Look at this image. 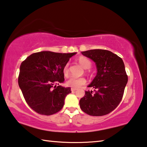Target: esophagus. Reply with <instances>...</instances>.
<instances>
[{
  "label": "esophagus",
  "instance_id": "1",
  "mask_svg": "<svg viewBox=\"0 0 147 147\" xmlns=\"http://www.w3.org/2000/svg\"><path fill=\"white\" fill-rule=\"evenodd\" d=\"M77 90V89H75V88H71V92H74V91H76Z\"/></svg>",
  "mask_w": 147,
  "mask_h": 147
}]
</instances>
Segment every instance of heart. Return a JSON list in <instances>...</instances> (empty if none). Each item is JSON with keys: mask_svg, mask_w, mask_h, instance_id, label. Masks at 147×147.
<instances>
[{"mask_svg": "<svg viewBox=\"0 0 147 147\" xmlns=\"http://www.w3.org/2000/svg\"><path fill=\"white\" fill-rule=\"evenodd\" d=\"M79 62L84 68H89L91 66V61H90L88 58L81 56L79 58ZM64 75H67L68 74V64H66L64 67ZM86 83V80L83 77H75V76H71L68 80L66 81V85L68 87H71L72 88H77L80 87L81 85L85 84Z\"/></svg>", "mask_w": 147, "mask_h": 147, "instance_id": "obj_1", "label": "heart"}]
</instances>
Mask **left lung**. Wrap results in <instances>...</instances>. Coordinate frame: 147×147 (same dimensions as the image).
Segmentation results:
<instances>
[{"label": "left lung", "instance_id": "obj_1", "mask_svg": "<svg viewBox=\"0 0 147 147\" xmlns=\"http://www.w3.org/2000/svg\"><path fill=\"white\" fill-rule=\"evenodd\" d=\"M94 61L97 73L88 85L94 91H85L80 100L81 109L92 116H101L113 111L121 102L127 83L122 59L112 52L94 49L81 52Z\"/></svg>", "mask_w": 147, "mask_h": 147}]
</instances>
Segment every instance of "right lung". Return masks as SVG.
<instances>
[{
	"label": "right lung",
	"instance_id": "right-lung-1",
	"mask_svg": "<svg viewBox=\"0 0 147 147\" xmlns=\"http://www.w3.org/2000/svg\"><path fill=\"white\" fill-rule=\"evenodd\" d=\"M76 54L42 51L32 54L22 62L18 85L31 109L45 116L62 109L71 88L56 84L64 81V67Z\"/></svg>",
	"mask_w": 147,
	"mask_h": 147
}]
</instances>
